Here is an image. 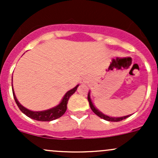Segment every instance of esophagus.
<instances>
[{"instance_id": "obj_1", "label": "esophagus", "mask_w": 158, "mask_h": 158, "mask_svg": "<svg viewBox=\"0 0 158 158\" xmlns=\"http://www.w3.org/2000/svg\"><path fill=\"white\" fill-rule=\"evenodd\" d=\"M82 82H86V79H82Z\"/></svg>"}]
</instances>
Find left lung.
Instances as JSON below:
<instances>
[{"instance_id":"obj_1","label":"left lung","mask_w":158,"mask_h":158,"mask_svg":"<svg viewBox=\"0 0 158 158\" xmlns=\"http://www.w3.org/2000/svg\"><path fill=\"white\" fill-rule=\"evenodd\" d=\"M88 101L89 102V106H90V108H91V109L92 110V111H93L95 114H97L98 117L102 118L105 119V120H106V121H109V122H120V121L124 120V119L127 118L129 117V116L131 115L130 114V115L123 116V117L114 118V117H109V116L106 115V114H104L103 113H102L101 111H98V110L97 109L95 106H94L93 103L92 102V100H91V98H90V94H89V92L88 94Z\"/></svg>"}]
</instances>
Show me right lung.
Returning a JSON list of instances; mask_svg holds the SVG:
<instances>
[{"mask_svg": "<svg viewBox=\"0 0 158 158\" xmlns=\"http://www.w3.org/2000/svg\"><path fill=\"white\" fill-rule=\"evenodd\" d=\"M78 86H79V85H77L76 87L72 89L71 90L68 91V92L65 94V95L63 96V98L62 99L61 102H60L58 106H56L54 108H52V109H50L46 110V111H33L23 107V106H21V105L19 103V102L17 101V98H16L15 94H14V89H13V85H12V91H13V95H14V100H15L18 108L20 109V111L23 113V114H26L27 117L30 118L34 119V120L40 121V122H50V121L59 118L61 117L62 115H63V114L66 112V109H67V103H68V101H69V97L71 96L75 92H76V89L78 88Z\"/></svg>", "mask_w": 158, "mask_h": 158, "instance_id": "right-lung-1", "label": "right lung"}]
</instances>
